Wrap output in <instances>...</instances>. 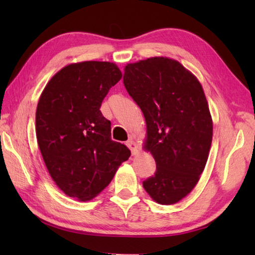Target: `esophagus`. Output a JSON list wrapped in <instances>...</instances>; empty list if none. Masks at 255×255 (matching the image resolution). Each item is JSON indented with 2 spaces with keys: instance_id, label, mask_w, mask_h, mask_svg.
Returning a JSON list of instances; mask_svg holds the SVG:
<instances>
[{
  "instance_id": "1",
  "label": "esophagus",
  "mask_w": 255,
  "mask_h": 255,
  "mask_svg": "<svg viewBox=\"0 0 255 255\" xmlns=\"http://www.w3.org/2000/svg\"><path fill=\"white\" fill-rule=\"evenodd\" d=\"M126 145L127 147L131 150V153L133 154V155H136V154H138L139 153V150H138V147H137V143L133 141L132 139H129L128 141L126 142Z\"/></svg>"
}]
</instances>
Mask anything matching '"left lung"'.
Segmentation results:
<instances>
[{"label": "left lung", "mask_w": 255, "mask_h": 255, "mask_svg": "<svg viewBox=\"0 0 255 255\" xmlns=\"http://www.w3.org/2000/svg\"><path fill=\"white\" fill-rule=\"evenodd\" d=\"M124 84L145 119L144 150L156 164L142 182L154 202L173 205L198 183L213 140V118L203 86L182 64L167 57L127 63Z\"/></svg>", "instance_id": "obj_1"}]
</instances>
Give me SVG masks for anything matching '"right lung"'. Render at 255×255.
I'll list each match as a JSON object with an SVG mask.
<instances>
[{"mask_svg": "<svg viewBox=\"0 0 255 255\" xmlns=\"http://www.w3.org/2000/svg\"><path fill=\"white\" fill-rule=\"evenodd\" d=\"M107 61L70 63L53 75L39 97L36 137L56 185L70 197L86 202L113 180L130 150L111 138V122L102 102L122 79Z\"/></svg>", "mask_w": 255, "mask_h": 255, "instance_id": "right-lung-1", "label": "right lung"}]
</instances>
